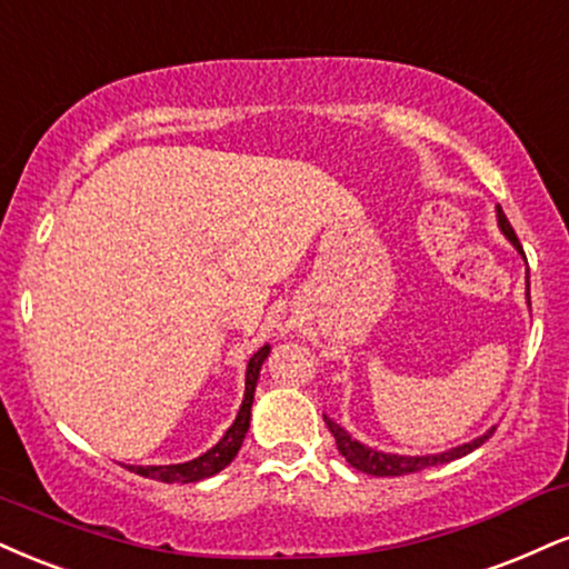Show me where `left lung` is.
<instances>
[{
	"label": "left lung",
	"instance_id": "8db88e82",
	"mask_svg": "<svg viewBox=\"0 0 569 569\" xmlns=\"http://www.w3.org/2000/svg\"><path fill=\"white\" fill-rule=\"evenodd\" d=\"M496 217H498V228L506 238H509L511 243L517 246L519 251V241L515 236V230H511L509 219H506L503 209L498 207L496 209ZM527 307H530V280H527ZM328 429H331L333 440H337V448L339 453L347 458V463L355 467L358 471H366V475H373V477H400V475H413V471H421V469H429V467H440V463H448V461H456V458L471 453L475 448H480V445L488 440V437L496 432V427H490L488 432L482 437H475L471 442H463L458 445V448H450V450H442V453H429V456H400V453H385V450H376V448H368V445H362L358 440H352L350 435L345 432V429L339 427L337 421H331L328 416H323Z\"/></svg>",
	"mask_w": 569,
	"mask_h": 569
}]
</instances>
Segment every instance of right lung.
<instances>
[{
  "instance_id": "add662e5",
  "label": "right lung",
  "mask_w": 569,
  "mask_h": 569,
  "mask_svg": "<svg viewBox=\"0 0 569 569\" xmlns=\"http://www.w3.org/2000/svg\"><path fill=\"white\" fill-rule=\"evenodd\" d=\"M270 355V345L259 347V350L251 355L249 366H246V392H243V402L238 408L236 421L230 423L228 432L222 435L214 448H209L207 453H201L193 461H184V463H169V467H127L129 471L140 477H150V480H159V482H198V480H207V477H214L217 471H222L232 458L238 456L241 450L243 437L249 432V423H251V406H254V389L259 381V371H262V362Z\"/></svg>"
}]
</instances>
